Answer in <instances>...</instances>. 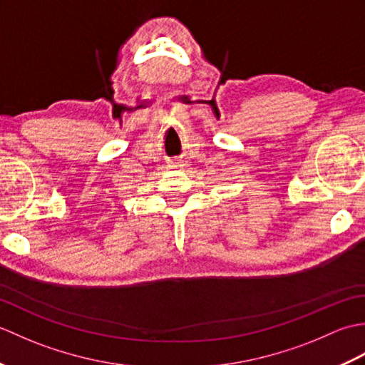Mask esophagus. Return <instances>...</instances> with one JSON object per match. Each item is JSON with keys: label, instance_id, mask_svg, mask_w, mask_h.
I'll use <instances>...</instances> for the list:
<instances>
[{"label": "esophagus", "instance_id": "esophagus-1", "mask_svg": "<svg viewBox=\"0 0 365 365\" xmlns=\"http://www.w3.org/2000/svg\"><path fill=\"white\" fill-rule=\"evenodd\" d=\"M173 165H174L175 168H180V166H182V161H178V160H177V161H173Z\"/></svg>", "mask_w": 365, "mask_h": 365}]
</instances>
